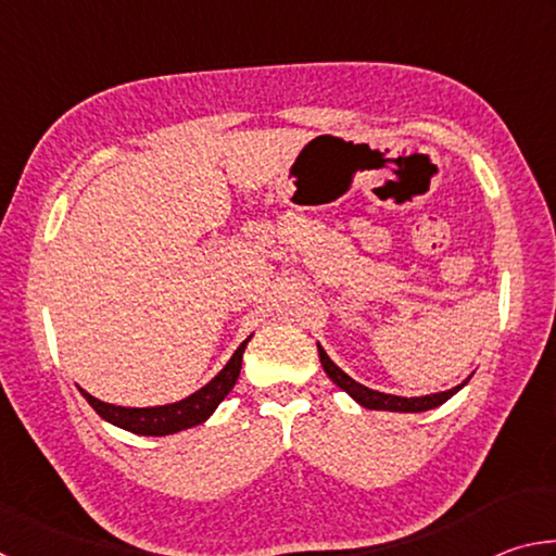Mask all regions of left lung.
Here are the masks:
<instances>
[{
    "label": "left lung",
    "instance_id": "1",
    "mask_svg": "<svg viewBox=\"0 0 556 556\" xmlns=\"http://www.w3.org/2000/svg\"><path fill=\"white\" fill-rule=\"evenodd\" d=\"M316 348H318V357H321V365H324V370H326L328 378H331L343 392L351 394V397L357 404H361V407H365V409H380V412H427V409H434V407H439V404H444L446 400L454 397V394L460 388H466L468 380H470V375H468L464 382L456 384V388H451V390L434 392V394H421V397H400V394H388V392L365 388V384L353 380L351 375L338 368V365L331 361V357H328V353L324 351L321 345L316 343Z\"/></svg>",
    "mask_w": 556,
    "mask_h": 556
}]
</instances>
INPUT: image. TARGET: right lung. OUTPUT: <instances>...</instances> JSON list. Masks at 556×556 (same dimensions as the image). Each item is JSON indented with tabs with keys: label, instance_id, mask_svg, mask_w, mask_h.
I'll return each mask as SVG.
<instances>
[{
	"label": "right lung",
	"instance_id": "add662e5",
	"mask_svg": "<svg viewBox=\"0 0 556 556\" xmlns=\"http://www.w3.org/2000/svg\"><path fill=\"white\" fill-rule=\"evenodd\" d=\"M250 338L252 336L244 338V341L238 345V351L232 353L230 361L225 363V368L215 375L208 384H203L201 390H195L193 394H188V397L172 404H159V407H119V404H110L92 397V394L83 388L78 390L102 419L119 429L131 431V434H139V437L178 434V431L184 429L203 425V421L218 409V404L228 397V392L235 388V382L240 378L242 353L244 348H248Z\"/></svg>",
	"mask_w": 556,
	"mask_h": 556
}]
</instances>
